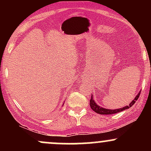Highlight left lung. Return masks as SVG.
Returning a JSON list of instances; mask_svg holds the SVG:
<instances>
[{"label": "left lung", "instance_id": "8db88e82", "mask_svg": "<svg viewBox=\"0 0 151 151\" xmlns=\"http://www.w3.org/2000/svg\"><path fill=\"white\" fill-rule=\"evenodd\" d=\"M140 93H141V91L138 93V94L136 95V96L135 97L134 99H133V101L129 104V106H126L125 107H122V108L116 109H105V108H103V107L100 106H99L98 104H96V103L95 102L94 99H93V95L91 94V99H90V106H91V109H92L93 111H95L96 113H97L99 114H106V115H108V114H114L119 113V112L122 111H124L126 110V109L131 108V107L135 103H136L137 100H138V99L140 96Z\"/></svg>", "mask_w": 151, "mask_h": 151}]
</instances>
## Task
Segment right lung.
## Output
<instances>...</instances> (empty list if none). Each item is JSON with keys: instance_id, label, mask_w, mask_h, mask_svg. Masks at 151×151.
I'll use <instances>...</instances> for the list:
<instances>
[{"instance_id": "1", "label": "right lung", "mask_w": 151, "mask_h": 151, "mask_svg": "<svg viewBox=\"0 0 151 151\" xmlns=\"http://www.w3.org/2000/svg\"><path fill=\"white\" fill-rule=\"evenodd\" d=\"M64 105V104H62V106H63Z\"/></svg>"}]
</instances>
